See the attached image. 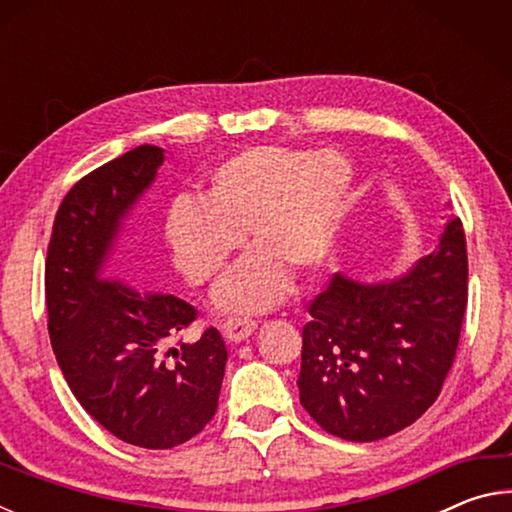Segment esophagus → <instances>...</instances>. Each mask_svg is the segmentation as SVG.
<instances>
[{
	"mask_svg": "<svg viewBox=\"0 0 512 512\" xmlns=\"http://www.w3.org/2000/svg\"><path fill=\"white\" fill-rule=\"evenodd\" d=\"M221 332H223L225 339L232 341V343H237V341L248 339V336L255 332V323H253V320H248V318L235 316V318L223 320Z\"/></svg>",
	"mask_w": 512,
	"mask_h": 512,
	"instance_id": "obj_1",
	"label": "esophagus"
}]
</instances>
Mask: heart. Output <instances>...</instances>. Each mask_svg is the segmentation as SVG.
<instances>
[{
    "label": "heart",
    "mask_w": 512,
    "mask_h": 512,
    "mask_svg": "<svg viewBox=\"0 0 512 512\" xmlns=\"http://www.w3.org/2000/svg\"><path fill=\"white\" fill-rule=\"evenodd\" d=\"M339 151L250 146L216 167L201 201L178 198L167 216L173 259L192 284H207L239 248H255L225 275L223 309L262 311L289 289V268L305 275L323 262L350 187Z\"/></svg>",
    "instance_id": "heart-1"
}]
</instances>
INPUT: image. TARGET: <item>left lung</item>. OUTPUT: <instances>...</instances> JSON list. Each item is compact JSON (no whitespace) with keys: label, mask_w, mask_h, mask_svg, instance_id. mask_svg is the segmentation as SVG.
<instances>
[{"label":"left lung","mask_w":512,"mask_h":512,"mask_svg":"<svg viewBox=\"0 0 512 512\" xmlns=\"http://www.w3.org/2000/svg\"><path fill=\"white\" fill-rule=\"evenodd\" d=\"M467 307L458 216L440 246L391 282L332 275L302 327L300 404L332 436L370 443L409 427L436 402Z\"/></svg>","instance_id":"left-lung-1"}]
</instances>
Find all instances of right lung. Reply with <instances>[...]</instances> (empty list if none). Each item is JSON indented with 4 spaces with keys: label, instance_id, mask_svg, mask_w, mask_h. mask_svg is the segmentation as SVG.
Returning a JSON list of instances; mask_svg holds the SVG:
<instances>
[{
    "label": "right lung",
    "instance_id": "1",
    "mask_svg": "<svg viewBox=\"0 0 512 512\" xmlns=\"http://www.w3.org/2000/svg\"><path fill=\"white\" fill-rule=\"evenodd\" d=\"M137 146L69 189L45 262L49 339L76 400L103 429L144 449L192 440L214 418L228 350L207 327L183 341L198 311L185 300L108 273L119 221L162 164Z\"/></svg>",
    "mask_w": 512,
    "mask_h": 512
}]
</instances>
